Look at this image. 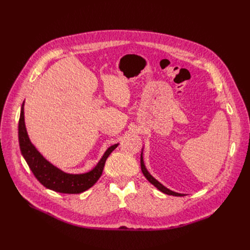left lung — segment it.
Segmentation results:
<instances>
[{
	"instance_id": "obj_1",
	"label": "left lung",
	"mask_w": 250,
	"mask_h": 250,
	"mask_svg": "<svg viewBox=\"0 0 250 250\" xmlns=\"http://www.w3.org/2000/svg\"><path fill=\"white\" fill-rule=\"evenodd\" d=\"M141 169H142V172H143L144 176H145V177L148 179V181L151 182L152 185H153L155 188H158L160 191H162V192H164V193H166V194H169V195H174V196H183V195H186V194H183V193H178V192H175V191H172V190L168 189L167 188H165L163 185H161V183H160L158 180H156V179L149 173V171L147 170L145 164H144L143 152L141 153Z\"/></svg>"
}]
</instances>
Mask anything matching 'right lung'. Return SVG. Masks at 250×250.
<instances>
[{"label": "right lung", "instance_id": "right-lung-1", "mask_svg": "<svg viewBox=\"0 0 250 250\" xmlns=\"http://www.w3.org/2000/svg\"><path fill=\"white\" fill-rule=\"evenodd\" d=\"M18 136L22 156L37 180L46 188L62 193H81L93 187L102 174L105 161L118 146V144L110 146L91 171L81 174L65 173L48 162L32 145L24 122V102L19 118Z\"/></svg>", "mask_w": 250, "mask_h": 250}]
</instances>
